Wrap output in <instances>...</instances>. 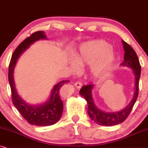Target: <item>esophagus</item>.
Segmentation results:
<instances>
[{
	"label": "esophagus",
	"instance_id": "obj_1",
	"mask_svg": "<svg viewBox=\"0 0 148 148\" xmlns=\"http://www.w3.org/2000/svg\"><path fill=\"white\" fill-rule=\"evenodd\" d=\"M74 85L76 86V88H81V86L82 85V82L80 81V80H77V81L74 83Z\"/></svg>",
	"mask_w": 148,
	"mask_h": 148
}]
</instances>
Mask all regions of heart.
Returning <instances> with one entry per match:
<instances>
[{"label":"heart","mask_w":148,"mask_h":148,"mask_svg":"<svg viewBox=\"0 0 148 148\" xmlns=\"http://www.w3.org/2000/svg\"><path fill=\"white\" fill-rule=\"evenodd\" d=\"M111 47L103 40H95L84 43L79 50L74 54V60L69 62L73 70L78 69V65L91 64V72L96 76L103 75L110 70L114 60V53Z\"/></svg>","instance_id":"heart-1"}]
</instances>
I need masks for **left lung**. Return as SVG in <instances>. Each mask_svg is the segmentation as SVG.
<instances>
[{
    "label": "left lung",
    "instance_id": "1",
    "mask_svg": "<svg viewBox=\"0 0 148 148\" xmlns=\"http://www.w3.org/2000/svg\"><path fill=\"white\" fill-rule=\"evenodd\" d=\"M125 50L124 61L122 63L123 66L129 67L133 70L135 74V91L134 93V97L129 105L121 111L118 112H105L101 111L95 105L91 95V90L93 87V84H88L82 86L80 90V94L85 98L87 101L88 114L89 117L97 125L101 126H113L119 125L125 121L129 116L133 109L134 104L137 101L139 93V82L141 74V65L134 49L127 44L125 41H122Z\"/></svg>",
    "mask_w": 148,
    "mask_h": 148
}]
</instances>
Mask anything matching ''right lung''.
Listing matches in <instances>:
<instances>
[{"mask_svg":"<svg viewBox=\"0 0 148 148\" xmlns=\"http://www.w3.org/2000/svg\"><path fill=\"white\" fill-rule=\"evenodd\" d=\"M46 38L43 31H37L32 34L18 45L11 57L9 66V82L11 90V99L13 105L19 114L27 123L32 125L44 127L52 125L60 119L63 112V102L60 97L61 88L64 84L70 82L62 80L56 84L51 92L50 99L47 103L38 106H29L25 103L17 93L13 80V70L17 58L35 41Z\"/></svg>","mask_w":148,"mask_h":148,"instance_id":"obj_1","label":"right lung"}]
</instances>
